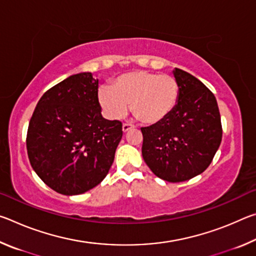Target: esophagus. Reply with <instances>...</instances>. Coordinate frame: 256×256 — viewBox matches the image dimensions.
Here are the masks:
<instances>
[{
  "label": "esophagus",
  "instance_id": "esophagus-1",
  "mask_svg": "<svg viewBox=\"0 0 256 256\" xmlns=\"http://www.w3.org/2000/svg\"><path fill=\"white\" fill-rule=\"evenodd\" d=\"M134 126L132 124H128V123H125V124H123V126H122V130H123V132L125 133V132H128V131H130V130L131 128H133Z\"/></svg>",
  "mask_w": 256,
  "mask_h": 256
}]
</instances>
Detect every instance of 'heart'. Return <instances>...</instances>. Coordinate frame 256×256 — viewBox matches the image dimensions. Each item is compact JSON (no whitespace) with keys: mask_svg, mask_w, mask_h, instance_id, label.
<instances>
[{"mask_svg":"<svg viewBox=\"0 0 256 256\" xmlns=\"http://www.w3.org/2000/svg\"><path fill=\"white\" fill-rule=\"evenodd\" d=\"M99 102L110 118L126 114L130 104L136 118L146 124L162 122L180 99V84L174 76L149 71H134L118 76L112 86L98 92Z\"/></svg>","mask_w":256,"mask_h":256,"instance_id":"1","label":"heart"}]
</instances>
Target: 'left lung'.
<instances>
[{
  "label": "left lung",
  "instance_id": "left-lung-1",
  "mask_svg": "<svg viewBox=\"0 0 256 256\" xmlns=\"http://www.w3.org/2000/svg\"><path fill=\"white\" fill-rule=\"evenodd\" d=\"M178 102L162 122L141 128L142 157L156 176L177 183L204 172L222 138L214 94L190 73L175 68Z\"/></svg>",
  "mask_w": 256,
  "mask_h": 256
}]
</instances>
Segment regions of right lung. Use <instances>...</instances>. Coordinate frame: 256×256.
I'll list each match as a JSON object with an SVG mask.
<instances>
[{"label": "right lung", "mask_w": 256, "mask_h": 256, "mask_svg": "<svg viewBox=\"0 0 256 256\" xmlns=\"http://www.w3.org/2000/svg\"><path fill=\"white\" fill-rule=\"evenodd\" d=\"M122 123L102 118L98 80L90 72L66 78L42 94L27 133L30 164L63 196H78L105 178L122 138Z\"/></svg>", "instance_id": "add662e5"}]
</instances>
